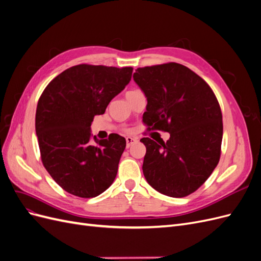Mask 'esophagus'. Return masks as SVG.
<instances>
[{"instance_id": "esophagus-1", "label": "esophagus", "mask_w": 261, "mask_h": 261, "mask_svg": "<svg viewBox=\"0 0 261 261\" xmlns=\"http://www.w3.org/2000/svg\"><path fill=\"white\" fill-rule=\"evenodd\" d=\"M137 141V138L135 137H126V146H127V148H129L134 143H136Z\"/></svg>"}]
</instances>
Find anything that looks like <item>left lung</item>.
<instances>
[{
	"instance_id": "1",
	"label": "left lung",
	"mask_w": 261,
	"mask_h": 261,
	"mask_svg": "<svg viewBox=\"0 0 261 261\" xmlns=\"http://www.w3.org/2000/svg\"><path fill=\"white\" fill-rule=\"evenodd\" d=\"M134 81L147 98L143 121L170 139H140L146 146L143 172L155 191L180 198L197 191L220 160L223 124L209 85L177 63L137 68Z\"/></svg>"
}]
</instances>
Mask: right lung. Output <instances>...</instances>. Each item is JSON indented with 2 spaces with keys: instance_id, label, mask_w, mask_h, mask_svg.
<instances>
[{
  "instance_id": "right-lung-1",
  "label": "right lung",
  "mask_w": 261,
  "mask_h": 261,
  "mask_svg": "<svg viewBox=\"0 0 261 261\" xmlns=\"http://www.w3.org/2000/svg\"><path fill=\"white\" fill-rule=\"evenodd\" d=\"M132 67L81 64L46 86L36 112V134L46 171L67 193L92 198L112 185L126 147L114 134L99 140L90 126L132 78Z\"/></svg>"
}]
</instances>
